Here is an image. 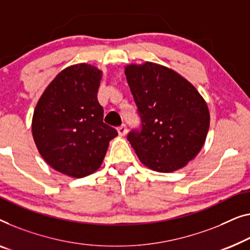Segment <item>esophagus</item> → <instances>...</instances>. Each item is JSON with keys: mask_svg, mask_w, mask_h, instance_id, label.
I'll list each match as a JSON object with an SVG mask.
<instances>
[{"mask_svg": "<svg viewBox=\"0 0 250 250\" xmlns=\"http://www.w3.org/2000/svg\"><path fill=\"white\" fill-rule=\"evenodd\" d=\"M117 132L119 134V136H125L126 133H127V128H126V125H122L117 128Z\"/></svg>", "mask_w": 250, "mask_h": 250, "instance_id": "34e87169", "label": "esophagus"}]
</instances>
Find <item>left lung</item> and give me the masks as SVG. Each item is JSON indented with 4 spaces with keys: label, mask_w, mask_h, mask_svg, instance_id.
<instances>
[{
    "label": "left lung",
    "mask_w": 250,
    "mask_h": 250,
    "mask_svg": "<svg viewBox=\"0 0 250 250\" xmlns=\"http://www.w3.org/2000/svg\"><path fill=\"white\" fill-rule=\"evenodd\" d=\"M142 121L127 140L140 161L158 172H173L200 153L209 128V111L196 88L176 71L146 62L125 66Z\"/></svg>",
    "instance_id": "8db88e82"
}]
</instances>
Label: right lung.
I'll return each instance as SVG.
<instances>
[{
    "mask_svg": "<svg viewBox=\"0 0 250 250\" xmlns=\"http://www.w3.org/2000/svg\"><path fill=\"white\" fill-rule=\"evenodd\" d=\"M103 71L91 64L65 67L47 85L34 110L31 132L42 159L64 175L97 171L117 131L104 124L98 92Z\"/></svg>",
    "mask_w": 250,
    "mask_h": 250,
    "instance_id": "1",
    "label": "right lung"
}]
</instances>
